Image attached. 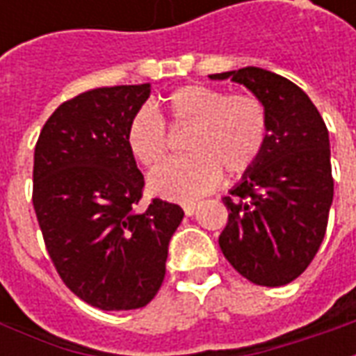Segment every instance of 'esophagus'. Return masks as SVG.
<instances>
[{
    "label": "esophagus",
    "instance_id": "34e87169",
    "mask_svg": "<svg viewBox=\"0 0 356 356\" xmlns=\"http://www.w3.org/2000/svg\"><path fill=\"white\" fill-rule=\"evenodd\" d=\"M183 211H185L186 216H193L194 211H196V202H188V204H183Z\"/></svg>",
    "mask_w": 356,
    "mask_h": 356
}]
</instances>
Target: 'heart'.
<instances>
[{
	"instance_id": "b5f03b06",
	"label": "heart",
	"mask_w": 356,
	"mask_h": 356,
	"mask_svg": "<svg viewBox=\"0 0 356 356\" xmlns=\"http://www.w3.org/2000/svg\"><path fill=\"white\" fill-rule=\"evenodd\" d=\"M173 127L191 129L183 158L163 163L150 175V188L170 200H194L216 188L221 171L238 177L261 158L267 143V112L252 95H227L221 89L191 83L165 99ZM125 143L135 160L154 168L168 154V131L152 106L129 120Z\"/></svg>"
}]
</instances>
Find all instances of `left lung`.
I'll list each match as a JSON object with an SVG mask.
<instances>
[{
  "mask_svg": "<svg viewBox=\"0 0 356 356\" xmlns=\"http://www.w3.org/2000/svg\"><path fill=\"white\" fill-rule=\"evenodd\" d=\"M240 83L267 112L261 158L225 196L229 223L219 236L232 267L257 286H284L313 261L326 232L334 179L324 120L293 81L257 66L211 74Z\"/></svg>",
  "mask_w": 356,
  "mask_h": 356,
  "instance_id": "1",
  "label": "left lung"
}]
</instances>
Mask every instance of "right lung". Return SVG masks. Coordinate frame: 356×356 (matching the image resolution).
I'll list each match as a JSON object with an SVG mask.
<instances>
[{"label": "right lung", "mask_w": 356, "mask_h": 356, "mask_svg": "<svg viewBox=\"0 0 356 356\" xmlns=\"http://www.w3.org/2000/svg\"><path fill=\"white\" fill-rule=\"evenodd\" d=\"M148 97L150 83L86 91L51 114L35 145L32 202L51 261L102 311L152 301L185 216L160 198L139 206L145 179L125 131Z\"/></svg>", "instance_id": "right-lung-1"}]
</instances>
